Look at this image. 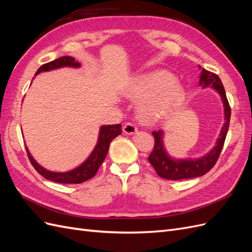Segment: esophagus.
<instances>
[{"label": "esophagus", "mask_w": 252, "mask_h": 252, "mask_svg": "<svg viewBox=\"0 0 252 252\" xmlns=\"http://www.w3.org/2000/svg\"><path fill=\"white\" fill-rule=\"evenodd\" d=\"M123 131L126 134H133L138 131V128H136V126L133 123H126L123 126Z\"/></svg>", "instance_id": "1"}]
</instances>
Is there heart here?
<instances>
[{"mask_svg": "<svg viewBox=\"0 0 252 252\" xmlns=\"http://www.w3.org/2000/svg\"><path fill=\"white\" fill-rule=\"evenodd\" d=\"M126 95L141 101V118L147 123H154L180 109L185 100V89L170 72L155 70L136 77L127 87Z\"/></svg>", "mask_w": 252, "mask_h": 252, "instance_id": "1", "label": "heart"}]
</instances>
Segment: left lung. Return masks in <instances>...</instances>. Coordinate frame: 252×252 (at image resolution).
I'll return each mask as SVG.
<instances>
[{"mask_svg": "<svg viewBox=\"0 0 252 252\" xmlns=\"http://www.w3.org/2000/svg\"><path fill=\"white\" fill-rule=\"evenodd\" d=\"M200 85L204 88L211 86L220 94L224 105L225 123L222 127V130H220V133L216 143V146L213 147L207 155L194 159H177L171 158L167 154V151L164 147L163 131L158 130L152 132V135L155 136V147L148 159L150 164L154 166L158 175H159V177L163 179L177 181L202 177V175L207 173L212 167L216 165L220 151H222V148L224 146L228 128H229L231 110L229 103H228L227 100L222 81H220V79L216 73L210 72L202 68V72L200 75Z\"/></svg>", "mask_w": 252, "mask_h": 252, "instance_id": "1", "label": "left lung"}]
</instances>
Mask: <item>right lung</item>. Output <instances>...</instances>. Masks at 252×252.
Listing matches in <instances>:
<instances>
[{
    "label": "right lung",
    "instance_id": "obj_1",
    "mask_svg": "<svg viewBox=\"0 0 252 252\" xmlns=\"http://www.w3.org/2000/svg\"><path fill=\"white\" fill-rule=\"evenodd\" d=\"M81 64L75 61L71 57H62L57 59L52 62L42 65L39 69H37L36 74L45 71H50L53 69H58V68L62 67H74L79 68ZM121 124L116 125H103L100 128V133H98L97 143L95 145L94 149L91 152L90 156L84 163H82L77 168L69 170L67 172H53L45 169L40 164H37L35 159L30 155L28 148L26 147L27 155L29 158V161L32 165L34 167V169L39 172L42 177L47 179L52 182L62 183V184H80V183L85 182L91 178H94L95 173L100 168L101 164L104 162V159L107 156V152L109 149L110 142L122 133Z\"/></svg>",
    "mask_w": 252,
    "mask_h": 252
}]
</instances>
